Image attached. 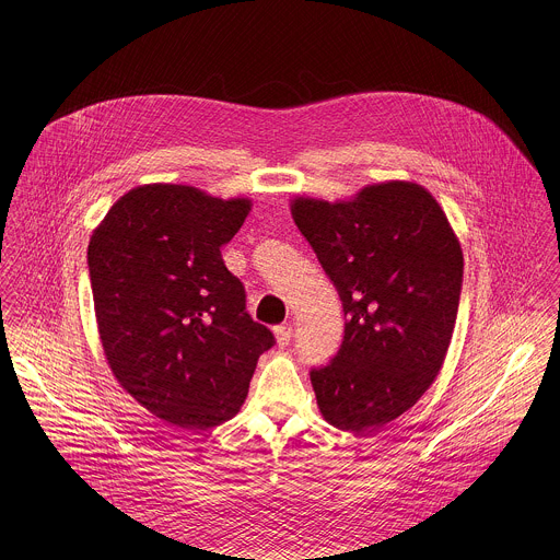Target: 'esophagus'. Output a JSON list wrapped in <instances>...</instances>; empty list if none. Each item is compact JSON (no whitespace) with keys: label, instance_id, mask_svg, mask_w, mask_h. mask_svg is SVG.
<instances>
[{"label":"esophagus","instance_id":"1","mask_svg":"<svg viewBox=\"0 0 560 560\" xmlns=\"http://www.w3.org/2000/svg\"><path fill=\"white\" fill-rule=\"evenodd\" d=\"M273 334H276V340L280 347H287L291 342V334H293V327L287 323V325H278L273 327Z\"/></svg>","mask_w":560,"mask_h":560}]
</instances>
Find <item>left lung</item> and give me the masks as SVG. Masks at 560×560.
I'll list each match as a JSON object with an SVG mask.
<instances>
[{
	"label": "left lung",
	"mask_w": 560,
	"mask_h": 560,
	"mask_svg": "<svg viewBox=\"0 0 560 560\" xmlns=\"http://www.w3.org/2000/svg\"><path fill=\"white\" fill-rule=\"evenodd\" d=\"M291 213L345 313L338 353L311 371L320 413L342 431L380 429L444 364L464 282L459 241L435 198L405 180L349 202L298 198Z\"/></svg>",
	"instance_id": "8db88e82"
}]
</instances>
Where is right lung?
Returning <instances> with one entry per match:
<instances>
[{"mask_svg": "<svg viewBox=\"0 0 560 560\" xmlns=\"http://www.w3.org/2000/svg\"><path fill=\"white\" fill-rule=\"evenodd\" d=\"M249 200L187 185L125 194L92 233L88 271L98 336L114 377L161 420L209 429L247 397L273 334L245 311L222 258Z\"/></svg>", "mask_w": 560, "mask_h": 560, "instance_id": "1", "label": "right lung"}]
</instances>
